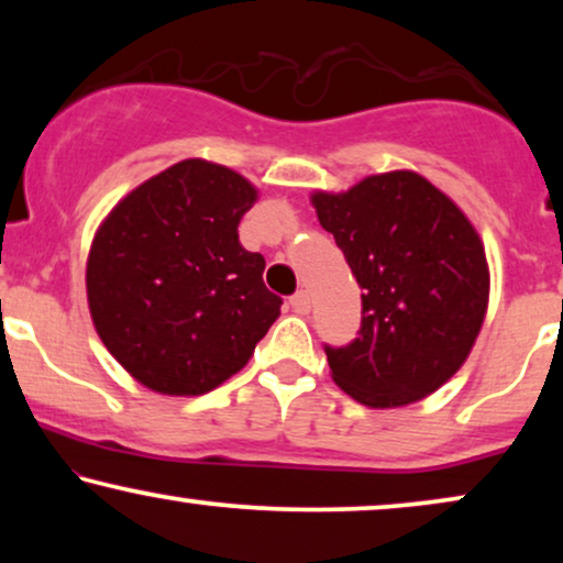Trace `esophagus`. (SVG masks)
Listing matches in <instances>:
<instances>
[{
  "instance_id": "obj_1",
  "label": "esophagus",
  "mask_w": 563,
  "mask_h": 563,
  "mask_svg": "<svg viewBox=\"0 0 563 563\" xmlns=\"http://www.w3.org/2000/svg\"><path fill=\"white\" fill-rule=\"evenodd\" d=\"M289 305L297 314H307V312H310V295H307L305 289H299L297 295L289 297Z\"/></svg>"
}]
</instances>
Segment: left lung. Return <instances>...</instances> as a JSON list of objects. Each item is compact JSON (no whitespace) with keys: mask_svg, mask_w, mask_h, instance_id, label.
Wrapping results in <instances>:
<instances>
[{"mask_svg":"<svg viewBox=\"0 0 563 563\" xmlns=\"http://www.w3.org/2000/svg\"><path fill=\"white\" fill-rule=\"evenodd\" d=\"M361 295V330L325 343L333 382L366 407L433 395L464 364L489 299L484 245L466 214L415 172L312 195Z\"/></svg>","mask_w":563,"mask_h":563,"instance_id":"left-lung-1","label":"left lung"}]
</instances>
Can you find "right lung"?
Instances as JSON below:
<instances>
[{
	"label": "right lung",
	"instance_id": "add662e5",
	"mask_svg": "<svg viewBox=\"0 0 563 563\" xmlns=\"http://www.w3.org/2000/svg\"><path fill=\"white\" fill-rule=\"evenodd\" d=\"M256 189L202 158L130 191L97 230L87 297L107 351L161 395H205L249 364L279 318L261 253L238 241Z\"/></svg>",
	"mask_w": 563,
	"mask_h": 563
}]
</instances>
